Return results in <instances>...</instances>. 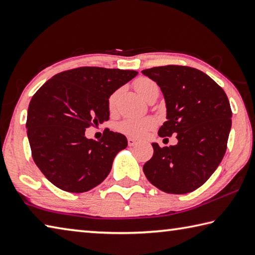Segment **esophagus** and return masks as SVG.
Segmentation results:
<instances>
[{
  "label": "esophagus",
  "instance_id": "obj_1",
  "mask_svg": "<svg viewBox=\"0 0 255 255\" xmlns=\"http://www.w3.org/2000/svg\"><path fill=\"white\" fill-rule=\"evenodd\" d=\"M136 143H137V141L135 139H133V137H128V144L130 146L135 145Z\"/></svg>",
  "mask_w": 255,
  "mask_h": 255
}]
</instances>
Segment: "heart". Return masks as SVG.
I'll return each instance as SVG.
<instances>
[{
    "mask_svg": "<svg viewBox=\"0 0 255 255\" xmlns=\"http://www.w3.org/2000/svg\"><path fill=\"white\" fill-rule=\"evenodd\" d=\"M134 87L136 89V92L139 93L144 100H148L153 93L159 92L158 85L155 84L153 80L145 77L136 79L134 83ZM118 95L119 92H115L114 94H112L110 97L109 107L111 111L114 110ZM154 125L155 120L153 118H150V116H145V118H127L118 123V125H116V130L123 133L125 135L132 137H142L146 132L154 128Z\"/></svg>",
    "mask_w": 255,
    "mask_h": 255,
    "instance_id": "1",
    "label": "heart"
}]
</instances>
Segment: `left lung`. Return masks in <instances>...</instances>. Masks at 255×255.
Instances as JSON below:
<instances>
[{
  "instance_id": "left-lung-1",
  "label": "left lung",
  "mask_w": 255,
  "mask_h": 255,
  "mask_svg": "<svg viewBox=\"0 0 255 255\" xmlns=\"http://www.w3.org/2000/svg\"><path fill=\"white\" fill-rule=\"evenodd\" d=\"M158 84L167 107L159 136L177 134L176 145L160 148L143 166L148 180L168 194H187L207 181L226 152L232 110L225 92L203 71L168 65L142 70Z\"/></svg>"
}]
</instances>
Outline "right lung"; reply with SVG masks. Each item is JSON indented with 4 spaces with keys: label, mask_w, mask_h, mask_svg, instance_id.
<instances>
[{
    "label": "right lung",
    "mask_w": 255,
    "mask_h": 255,
    "mask_svg": "<svg viewBox=\"0 0 255 255\" xmlns=\"http://www.w3.org/2000/svg\"><path fill=\"white\" fill-rule=\"evenodd\" d=\"M136 75L80 67L55 75L38 89L25 127L33 161L51 184L85 193L109 176L115 155L128 146L127 137L106 128L95 141L85 131L110 119V96Z\"/></svg>",
    "instance_id": "add662e5"
}]
</instances>
